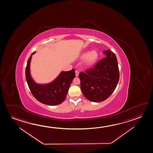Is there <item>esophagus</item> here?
I'll use <instances>...</instances> for the list:
<instances>
[{"label":"esophagus","mask_w":153,"mask_h":153,"mask_svg":"<svg viewBox=\"0 0 153 153\" xmlns=\"http://www.w3.org/2000/svg\"><path fill=\"white\" fill-rule=\"evenodd\" d=\"M79 74V72L77 71V70L75 71V75H76V76H78Z\"/></svg>","instance_id":"34e87169"}]
</instances>
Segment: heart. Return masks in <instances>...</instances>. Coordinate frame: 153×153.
<instances>
[{"instance_id": "obj_1", "label": "heart", "mask_w": 153, "mask_h": 153, "mask_svg": "<svg viewBox=\"0 0 153 153\" xmlns=\"http://www.w3.org/2000/svg\"><path fill=\"white\" fill-rule=\"evenodd\" d=\"M99 55L98 52L95 50L91 51H86L81 54L80 59L85 60V65L87 67H91L94 65L99 59Z\"/></svg>"}]
</instances>
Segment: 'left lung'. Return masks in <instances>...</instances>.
I'll return each mask as SVG.
<instances>
[{
  "label": "left lung",
  "mask_w": 153,
  "mask_h": 153,
  "mask_svg": "<svg viewBox=\"0 0 153 153\" xmlns=\"http://www.w3.org/2000/svg\"><path fill=\"white\" fill-rule=\"evenodd\" d=\"M105 57L92 68L81 72V90L86 99L94 102L105 100L116 88L119 71L116 56L110 50L103 51Z\"/></svg>",
  "instance_id": "8db88e82"
}]
</instances>
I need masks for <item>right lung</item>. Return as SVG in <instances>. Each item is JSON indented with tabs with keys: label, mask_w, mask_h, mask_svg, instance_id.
<instances>
[{
	"label": "right lung",
	"mask_w": 153,
	"mask_h": 153,
	"mask_svg": "<svg viewBox=\"0 0 153 153\" xmlns=\"http://www.w3.org/2000/svg\"><path fill=\"white\" fill-rule=\"evenodd\" d=\"M32 53L29 58L26 68V78L29 88L33 95L42 103L56 105L62 103L65 100L70 85L75 78V70L62 72L52 82L41 85L34 82L30 73V62Z\"/></svg>",
	"instance_id": "right-lung-1"
}]
</instances>
